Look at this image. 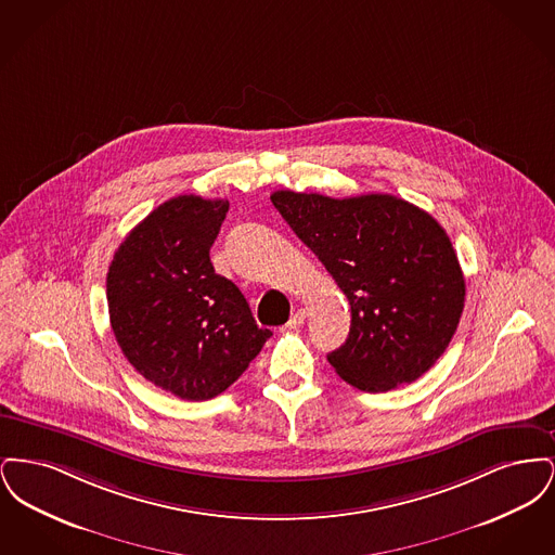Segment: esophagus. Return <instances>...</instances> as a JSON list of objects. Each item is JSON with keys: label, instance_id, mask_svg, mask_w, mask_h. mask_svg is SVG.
Instances as JSON below:
<instances>
[{"label": "esophagus", "instance_id": "obj_1", "mask_svg": "<svg viewBox=\"0 0 555 555\" xmlns=\"http://www.w3.org/2000/svg\"><path fill=\"white\" fill-rule=\"evenodd\" d=\"M306 318H308V310H304V308H299L297 312H293L289 318V322H287V326L289 328H299L304 322H306Z\"/></svg>", "mask_w": 555, "mask_h": 555}]
</instances>
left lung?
Instances as JSON below:
<instances>
[{"label":"left lung","instance_id":"8db88e82","mask_svg":"<svg viewBox=\"0 0 555 555\" xmlns=\"http://www.w3.org/2000/svg\"><path fill=\"white\" fill-rule=\"evenodd\" d=\"M270 199L349 301V335L326 356L335 372L369 393L421 378L448 349L466 297L443 227L387 193L335 199L285 189Z\"/></svg>","mask_w":555,"mask_h":555}]
</instances>
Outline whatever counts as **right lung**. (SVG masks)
<instances>
[{
    "instance_id": "add662e5",
    "label": "right lung",
    "mask_w": 555,
    "mask_h": 555,
    "mask_svg": "<svg viewBox=\"0 0 555 555\" xmlns=\"http://www.w3.org/2000/svg\"><path fill=\"white\" fill-rule=\"evenodd\" d=\"M227 211V199L172 197L132 229L107 270L109 324L125 358L186 401L227 391L272 335L237 285L214 272L210 247Z\"/></svg>"
}]
</instances>
